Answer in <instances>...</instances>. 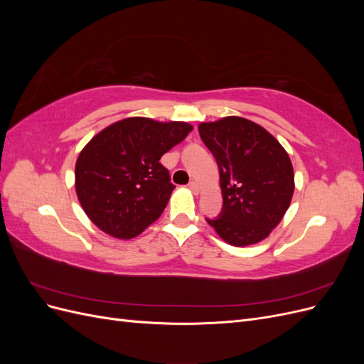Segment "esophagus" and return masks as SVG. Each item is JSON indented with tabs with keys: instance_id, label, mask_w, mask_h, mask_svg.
Wrapping results in <instances>:
<instances>
[{
	"instance_id": "1",
	"label": "esophagus",
	"mask_w": 364,
	"mask_h": 364,
	"mask_svg": "<svg viewBox=\"0 0 364 364\" xmlns=\"http://www.w3.org/2000/svg\"><path fill=\"white\" fill-rule=\"evenodd\" d=\"M188 186H190V190H191L196 196L200 193V186H199V183H197V182H194V181H193V182H190V185H188Z\"/></svg>"
}]
</instances>
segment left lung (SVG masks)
I'll return each instance as SVG.
<instances>
[{"label": "left lung", "mask_w": 364, "mask_h": 364, "mask_svg": "<svg viewBox=\"0 0 364 364\" xmlns=\"http://www.w3.org/2000/svg\"><path fill=\"white\" fill-rule=\"evenodd\" d=\"M199 134L217 161L223 196L222 215L208 225L235 247L266 240L294 193L289 153L270 132L241 117L200 123Z\"/></svg>", "instance_id": "obj_1"}]
</instances>
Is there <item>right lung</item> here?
<instances>
[{
    "label": "right lung",
    "instance_id": "add662e5",
    "mask_svg": "<svg viewBox=\"0 0 364 364\" xmlns=\"http://www.w3.org/2000/svg\"><path fill=\"white\" fill-rule=\"evenodd\" d=\"M191 130L185 121L130 117L94 135L74 170L77 199L91 222L118 240L155 223L174 190L159 159Z\"/></svg>",
    "mask_w": 364,
    "mask_h": 364
}]
</instances>
